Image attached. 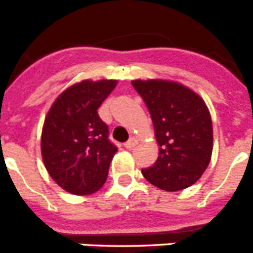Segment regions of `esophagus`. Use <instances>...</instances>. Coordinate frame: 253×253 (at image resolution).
<instances>
[{"label": "esophagus", "instance_id": "obj_1", "mask_svg": "<svg viewBox=\"0 0 253 253\" xmlns=\"http://www.w3.org/2000/svg\"><path fill=\"white\" fill-rule=\"evenodd\" d=\"M137 139H135V138H130V139L128 140V142L125 143L124 144V147L126 149H131V148H134V147L137 146Z\"/></svg>", "mask_w": 253, "mask_h": 253}]
</instances>
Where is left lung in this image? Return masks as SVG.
Here are the masks:
<instances>
[{
  "mask_svg": "<svg viewBox=\"0 0 253 253\" xmlns=\"http://www.w3.org/2000/svg\"><path fill=\"white\" fill-rule=\"evenodd\" d=\"M151 114L160 154L142 173L152 185L178 191L202 177L213 151V125L200 96L176 82L133 81Z\"/></svg>",
  "mask_w": 253,
  "mask_h": 253,
  "instance_id": "1",
  "label": "left lung"
}]
</instances>
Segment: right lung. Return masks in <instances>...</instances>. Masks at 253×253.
<instances>
[{
    "instance_id": "add662e5",
    "label": "right lung",
    "mask_w": 253,
    "mask_h": 253,
    "mask_svg": "<svg viewBox=\"0 0 253 253\" xmlns=\"http://www.w3.org/2000/svg\"><path fill=\"white\" fill-rule=\"evenodd\" d=\"M116 81H82L54 101L44 122L42 154L46 171L75 195L92 194L105 184L118 147L97 109Z\"/></svg>"
}]
</instances>
